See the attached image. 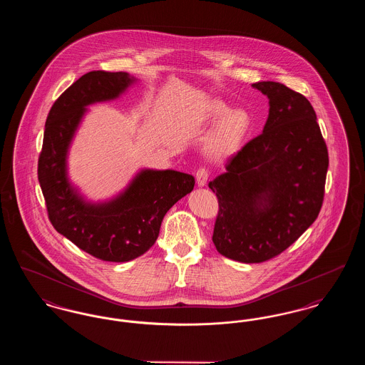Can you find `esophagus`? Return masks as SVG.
I'll return each mask as SVG.
<instances>
[{
    "label": "esophagus",
    "instance_id": "34e87169",
    "mask_svg": "<svg viewBox=\"0 0 365 365\" xmlns=\"http://www.w3.org/2000/svg\"><path fill=\"white\" fill-rule=\"evenodd\" d=\"M209 173L207 168H198L195 173V179H197V185L198 186H204L208 180Z\"/></svg>",
    "mask_w": 365,
    "mask_h": 365
}]
</instances>
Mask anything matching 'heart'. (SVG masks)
Instances as JSON below:
<instances>
[{
	"mask_svg": "<svg viewBox=\"0 0 365 365\" xmlns=\"http://www.w3.org/2000/svg\"><path fill=\"white\" fill-rule=\"evenodd\" d=\"M204 115L210 122L224 118L207 140L209 156L223 160L237 153L252 127L250 113L245 109L230 110L222 100L210 98L204 105Z\"/></svg>",
	"mask_w": 365,
	"mask_h": 365,
	"instance_id": "obj_1",
	"label": "heart"
}]
</instances>
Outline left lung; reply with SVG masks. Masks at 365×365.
I'll list each match as a JSON object with an SVG mask.
<instances>
[{
    "label": "left lung",
    "mask_w": 365,
    "mask_h": 365,
    "mask_svg": "<svg viewBox=\"0 0 365 365\" xmlns=\"http://www.w3.org/2000/svg\"><path fill=\"white\" fill-rule=\"evenodd\" d=\"M253 87L269 98L264 130L209 182L219 202L212 241L220 255L246 264L277 257L308 230L323 205L329 168L311 103L278 82Z\"/></svg>",
    "instance_id": "8db88e82"
}]
</instances>
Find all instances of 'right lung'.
Wrapping results in <instances>:
<instances>
[{
    "label": "right lung",
    "instance_id": "add662e5",
    "mask_svg": "<svg viewBox=\"0 0 365 365\" xmlns=\"http://www.w3.org/2000/svg\"><path fill=\"white\" fill-rule=\"evenodd\" d=\"M134 82L127 72L91 71L52 105L45 123L38 180L48 217L57 232L103 261L124 262L156 242L165 213L194 187V176L173 170H145L110 202L91 205L70 186L66 158L86 105L119 97Z\"/></svg>",
    "mask_w": 365,
    "mask_h": 365
}]
</instances>
